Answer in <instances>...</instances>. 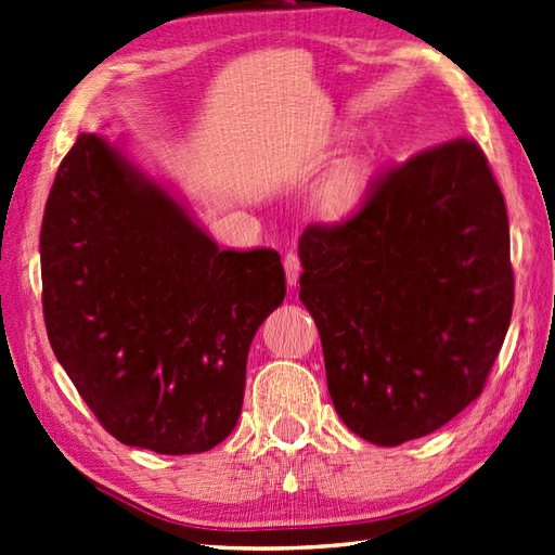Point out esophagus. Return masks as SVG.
Returning a JSON list of instances; mask_svg holds the SVG:
<instances>
[{
	"instance_id": "obj_1",
	"label": "esophagus",
	"mask_w": 555,
	"mask_h": 555,
	"mask_svg": "<svg viewBox=\"0 0 555 555\" xmlns=\"http://www.w3.org/2000/svg\"><path fill=\"white\" fill-rule=\"evenodd\" d=\"M283 269H286L288 286H297L299 274H302V262H299L297 253H286V258H283Z\"/></svg>"
}]
</instances>
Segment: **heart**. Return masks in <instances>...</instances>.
<instances>
[{
    "label": "heart",
    "mask_w": 555,
    "mask_h": 555,
    "mask_svg": "<svg viewBox=\"0 0 555 555\" xmlns=\"http://www.w3.org/2000/svg\"><path fill=\"white\" fill-rule=\"evenodd\" d=\"M370 181V157L353 155L341 163L319 190V207L327 216L351 211Z\"/></svg>",
    "instance_id": "b5f03b06"
}]
</instances>
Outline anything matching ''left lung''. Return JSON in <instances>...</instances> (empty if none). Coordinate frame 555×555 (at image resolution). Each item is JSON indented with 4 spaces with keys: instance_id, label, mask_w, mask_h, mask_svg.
I'll list each match as a JSON object with an SVG mask.
<instances>
[{
    "instance_id": "left-lung-1",
    "label": "left lung",
    "mask_w": 555,
    "mask_h": 555,
    "mask_svg": "<svg viewBox=\"0 0 555 555\" xmlns=\"http://www.w3.org/2000/svg\"><path fill=\"white\" fill-rule=\"evenodd\" d=\"M299 299L348 430L398 447L481 395L514 307L509 220L469 139L378 179L339 225L299 236Z\"/></svg>"
}]
</instances>
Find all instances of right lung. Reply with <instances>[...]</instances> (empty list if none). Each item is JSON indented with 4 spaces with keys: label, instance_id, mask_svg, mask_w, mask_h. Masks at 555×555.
I'll return each instance as SVG.
<instances>
[{
    "label": "right lung",
    "instance_id": "add662e5",
    "mask_svg": "<svg viewBox=\"0 0 555 555\" xmlns=\"http://www.w3.org/2000/svg\"><path fill=\"white\" fill-rule=\"evenodd\" d=\"M39 250L53 353L111 435L185 455L234 430L250 341L286 297L274 248L220 250L118 141L81 134Z\"/></svg>",
    "mask_w": 555,
    "mask_h": 555
}]
</instances>
